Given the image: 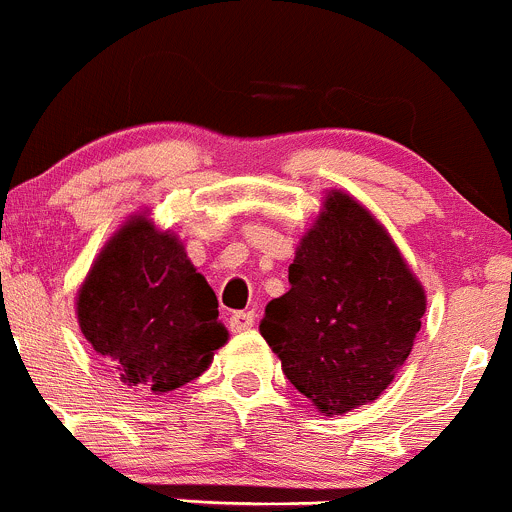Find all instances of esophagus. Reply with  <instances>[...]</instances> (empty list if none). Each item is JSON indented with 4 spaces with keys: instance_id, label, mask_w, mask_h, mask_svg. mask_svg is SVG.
<instances>
[{
    "instance_id": "1",
    "label": "esophagus",
    "mask_w": 512,
    "mask_h": 512,
    "mask_svg": "<svg viewBox=\"0 0 512 512\" xmlns=\"http://www.w3.org/2000/svg\"><path fill=\"white\" fill-rule=\"evenodd\" d=\"M231 333H246V330L254 328V310H239L229 318Z\"/></svg>"
}]
</instances>
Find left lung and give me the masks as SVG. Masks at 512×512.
<instances>
[{"mask_svg": "<svg viewBox=\"0 0 512 512\" xmlns=\"http://www.w3.org/2000/svg\"><path fill=\"white\" fill-rule=\"evenodd\" d=\"M288 293L266 305L263 340L320 414L370 404L412 352L426 291L367 207L328 189L295 246Z\"/></svg>", "mask_w": 512, "mask_h": 512, "instance_id": "1", "label": "left lung"}]
</instances>
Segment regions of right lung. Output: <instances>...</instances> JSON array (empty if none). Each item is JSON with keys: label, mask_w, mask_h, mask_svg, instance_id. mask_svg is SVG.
<instances>
[{"label": "right lung", "mask_w": 512, "mask_h": 512, "mask_svg": "<svg viewBox=\"0 0 512 512\" xmlns=\"http://www.w3.org/2000/svg\"><path fill=\"white\" fill-rule=\"evenodd\" d=\"M76 318L120 382L142 394L184 387L229 340L207 278L147 209L105 241L76 293Z\"/></svg>", "instance_id": "1"}]
</instances>
